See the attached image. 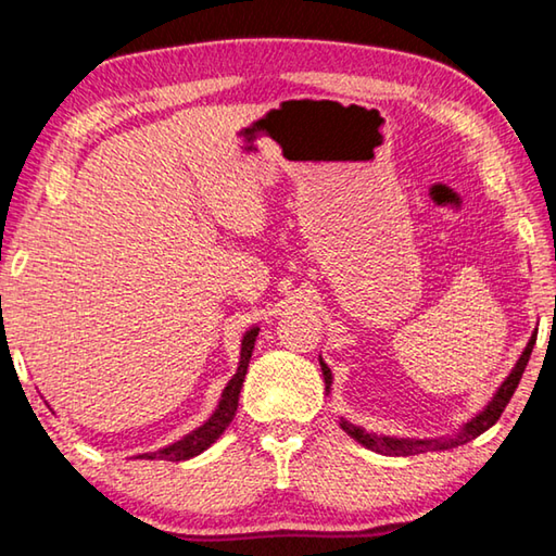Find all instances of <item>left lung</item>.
Masks as SVG:
<instances>
[{
    "mask_svg": "<svg viewBox=\"0 0 556 556\" xmlns=\"http://www.w3.org/2000/svg\"><path fill=\"white\" fill-rule=\"evenodd\" d=\"M534 341H538V333L530 336V341H527L522 355L517 357V363L513 365L510 375H507V378L501 382V388L493 392V397L483 404V409H478L473 417L464 421V425H460L454 434L425 437V439L392 437V434H380V431H370L361 425H353V421H348L345 417H338V427H341L348 437L355 439L361 446L375 451V454H384V456H414V454H425V451H446V448L466 444V441L481 437L483 431L491 429L495 421L501 419L505 404L510 402V397L517 390V384H520V378L527 368V361H530V355H532ZM318 365H321V372H324L326 394H331L333 372H331V368H328L321 355H318Z\"/></svg>",
    "mask_w": 556,
    "mask_h": 556,
    "instance_id": "obj_1",
    "label": "left lung"
}]
</instances>
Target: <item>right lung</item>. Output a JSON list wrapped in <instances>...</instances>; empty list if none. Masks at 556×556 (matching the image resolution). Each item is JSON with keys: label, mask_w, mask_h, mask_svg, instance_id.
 <instances>
[{"label": "right lung", "mask_w": 556, "mask_h": 556, "mask_svg": "<svg viewBox=\"0 0 556 556\" xmlns=\"http://www.w3.org/2000/svg\"><path fill=\"white\" fill-rule=\"evenodd\" d=\"M260 336V326H250L248 331L242 333V341H240V361H238V370H235L232 378L225 384V390L218 400V407L211 414L208 419L203 421L201 427H195L193 431H188L186 437H181L174 444H168L159 451H149V454H139L137 458H147V460H154V458H164V460H186V458H193L203 454L205 448H211L215 441L220 439V434L228 425L232 421L235 414H238V402H240V390H242V382H244V375H248L250 368V357L252 351H255V341Z\"/></svg>", "instance_id": "1"}]
</instances>
